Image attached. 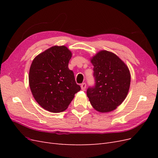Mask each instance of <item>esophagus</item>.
Here are the masks:
<instances>
[{
	"instance_id": "esophagus-1",
	"label": "esophagus",
	"mask_w": 158,
	"mask_h": 158,
	"mask_svg": "<svg viewBox=\"0 0 158 158\" xmlns=\"http://www.w3.org/2000/svg\"><path fill=\"white\" fill-rule=\"evenodd\" d=\"M85 88H86V84L82 83V84H81V88H82V90H85Z\"/></svg>"
}]
</instances>
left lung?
Instances as JSON below:
<instances>
[{"label": "left lung", "mask_w": 158, "mask_h": 158, "mask_svg": "<svg viewBox=\"0 0 158 158\" xmlns=\"http://www.w3.org/2000/svg\"><path fill=\"white\" fill-rule=\"evenodd\" d=\"M95 85L87 95L96 111L107 113L115 109L126 98L131 84L127 66L111 52L101 51L91 60Z\"/></svg>", "instance_id": "left-lung-1"}]
</instances>
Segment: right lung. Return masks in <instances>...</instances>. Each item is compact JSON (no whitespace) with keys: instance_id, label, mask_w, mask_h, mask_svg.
Returning <instances> with one entry per match:
<instances>
[{"instance_id":"right-lung-1","label":"right lung","mask_w":158,"mask_h":158,"mask_svg":"<svg viewBox=\"0 0 158 158\" xmlns=\"http://www.w3.org/2000/svg\"><path fill=\"white\" fill-rule=\"evenodd\" d=\"M71 52L65 46H53L33 59L29 73L33 98L45 110L59 113L66 109L81 89L69 69Z\"/></svg>"}]
</instances>
